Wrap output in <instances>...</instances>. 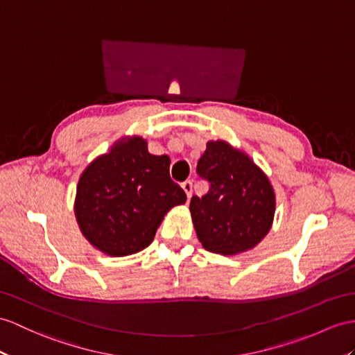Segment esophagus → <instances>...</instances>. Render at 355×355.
Wrapping results in <instances>:
<instances>
[{"instance_id": "obj_1", "label": "esophagus", "mask_w": 355, "mask_h": 355, "mask_svg": "<svg viewBox=\"0 0 355 355\" xmlns=\"http://www.w3.org/2000/svg\"><path fill=\"white\" fill-rule=\"evenodd\" d=\"M182 188H184V191L187 193V197H188V200L189 198H191V196H193V180H185V182H182Z\"/></svg>"}]
</instances>
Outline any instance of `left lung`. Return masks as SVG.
<instances>
[{
	"label": "left lung",
	"instance_id": "1",
	"mask_svg": "<svg viewBox=\"0 0 355 355\" xmlns=\"http://www.w3.org/2000/svg\"><path fill=\"white\" fill-rule=\"evenodd\" d=\"M209 191L193 196L189 211L198 241L212 253L236 254L270 232L275 197L270 180L245 153L226 141H209L197 162Z\"/></svg>",
	"mask_w": 355,
	"mask_h": 355
}]
</instances>
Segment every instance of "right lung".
Instances as JSON below:
<instances>
[{
    "mask_svg": "<svg viewBox=\"0 0 355 355\" xmlns=\"http://www.w3.org/2000/svg\"><path fill=\"white\" fill-rule=\"evenodd\" d=\"M187 194L170 178V158L152 155L140 137L117 141L84 170L75 214L92 245L110 256L140 252Z\"/></svg>",
    "mask_w": 355,
    "mask_h": 355,
    "instance_id": "right-lung-1",
    "label": "right lung"
}]
</instances>
